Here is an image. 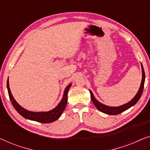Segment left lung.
Masks as SVG:
<instances>
[{"mask_svg":"<svg viewBox=\"0 0 150 150\" xmlns=\"http://www.w3.org/2000/svg\"><path fill=\"white\" fill-rule=\"evenodd\" d=\"M141 68H142V74H143V77H142V81H141V84L140 86V88H139V90L138 93H137V95L134 96V98L133 99L128 102L127 104H125L124 105L117 106V107H111V106H108L104 105V104H102L100 103V102H98L97 100L94 98L93 94L91 91H90V93H91V99L94 104V105L96 106V108H98L100 111L102 112H104V113L108 114V115H118L121 113V112L125 111V110L128 109L129 108H130L131 106H134L135 104L137 103V102L139 101V100L140 99L141 95H142L143 88H144V83H145V71L144 69H143V65L141 64Z\"/></svg>","mask_w":150,"mask_h":150,"instance_id":"8db88e82","label":"left lung"}]
</instances>
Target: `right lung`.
Segmentation results:
<instances>
[{
    "instance_id": "obj_1",
    "label": "right lung",
    "mask_w": 150,
    "mask_h": 150,
    "mask_svg": "<svg viewBox=\"0 0 150 150\" xmlns=\"http://www.w3.org/2000/svg\"><path fill=\"white\" fill-rule=\"evenodd\" d=\"M71 84L69 85L65 89L64 93H63V97L61 100L60 103L58 104V106L56 108L52 110H50L48 112H30L28 110L24 109L22 107H21L19 104H18L14 98L13 96L11 95V91H10L9 87V81L7 80V87L8 90V93H9V99L11 100L12 105L15 108V109L17 110L18 113L21 115L22 117L24 118L28 119V120L36 121V122L44 123V124H48V123H51L54 122L57 120L60 117V116L62 114L63 110H65V106L67 105V93L69 88L71 87Z\"/></svg>"
}]
</instances>
